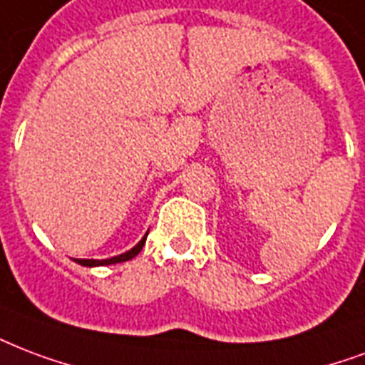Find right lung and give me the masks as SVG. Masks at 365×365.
<instances>
[{
	"label": "right lung",
	"mask_w": 365,
	"mask_h": 365,
	"mask_svg": "<svg viewBox=\"0 0 365 365\" xmlns=\"http://www.w3.org/2000/svg\"><path fill=\"white\" fill-rule=\"evenodd\" d=\"M145 239H147V233L145 237L141 239L135 247H133L132 250H128V252H124V255H120V257H113L108 258V260H76L78 264H82V266H105V264H116V262H126V260H132L133 257H138V252L141 249H143V245H145Z\"/></svg>",
	"instance_id": "obj_1"
}]
</instances>
